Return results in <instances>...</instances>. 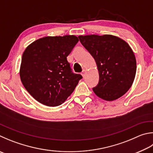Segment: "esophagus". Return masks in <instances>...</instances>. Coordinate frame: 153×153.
Returning a JSON list of instances; mask_svg holds the SVG:
<instances>
[{
  "instance_id": "esophagus-1",
  "label": "esophagus",
  "mask_w": 153,
  "mask_h": 153,
  "mask_svg": "<svg viewBox=\"0 0 153 153\" xmlns=\"http://www.w3.org/2000/svg\"><path fill=\"white\" fill-rule=\"evenodd\" d=\"M85 72H86V70L85 69H83V71H82V76H83V77H85Z\"/></svg>"
}]
</instances>
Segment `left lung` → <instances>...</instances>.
<instances>
[{"label":"left lung","instance_id":"obj_1","mask_svg":"<svg viewBox=\"0 0 153 153\" xmlns=\"http://www.w3.org/2000/svg\"><path fill=\"white\" fill-rule=\"evenodd\" d=\"M78 38L94 58L98 69L99 83L93 88L94 92L106 101L123 96L132 86L137 71V61L130 45L112 35H80Z\"/></svg>","mask_w":153,"mask_h":153}]
</instances>
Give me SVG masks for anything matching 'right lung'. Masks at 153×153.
I'll return each instance as SVG.
<instances>
[{
    "instance_id": "obj_1",
    "label": "right lung",
    "mask_w": 153,
    "mask_h": 153,
    "mask_svg": "<svg viewBox=\"0 0 153 153\" xmlns=\"http://www.w3.org/2000/svg\"><path fill=\"white\" fill-rule=\"evenodd\" d=\"M75 35L40 38L27 47L22 56L20 78L39 103L57 106L71 95L82 76L71 72L67 57L78 42Z\"/></svg>"
}]
</instances>
